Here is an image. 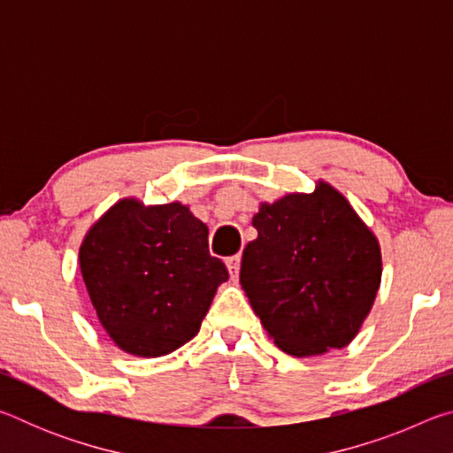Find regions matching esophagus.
<instances>
[{
  "label": "esophagus",
  "instance_id": "1",
  "mask_svg": "<svg viewBox=\"0 0 453 453\" xmlns=\"http://www.w3.org/2000/svg\"><path fill=\"white\" fill-rule=\"evenodd\" d=\"M240 264H242V256L240 254L226 259V265H227L229 273H232V278H237V273H240Z\"/></svg>",
  "mask_w": 453,
  "mask_h": 453
}]
</instances>
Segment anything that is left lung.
Returning <instances> with one entry per match:
<instances>
[{
  "instance_id": "1",
  "label": "left lung",
  "mask_w": 453,
  "mask_h": 453,
  "mask_svg": "<svg viewBox=\"0 0 453 453\" xmlns=\"http://www.w3.org/2000/svg\"><path fill=\"white\" fill-rule=\"evenodd\" d=\"M251 226L240 283L275 346L296 357L346 348L381 283L378 237L346 196L318 180L311 194L259 203Z\"/></svg>"
}]
</instances>
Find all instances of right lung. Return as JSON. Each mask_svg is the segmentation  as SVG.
Segmentation results:
<instances>
[{"mask_svg": "<svg viewBox=\"0 0 453 453\" xmlns=\"http://www.w3.org/2000/svg\"><path fill=\"white\" fill-rule=\"evenodd\" d=\"M80 270L107 335L129 356L159 357L199 332L229 273L208 226L180 202L119 199L88 229Z\"/></svg>", "mask_w": 453, "mask_h": 453, "instance_id": "add662e5", "label": "right lung"}]
</instances>
